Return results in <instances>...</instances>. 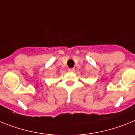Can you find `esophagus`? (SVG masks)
Returning a JSON list of instances; mask_svg holds the SVG:
<instances>
[{
    "label": "esophagus",
    "instance_id": "esophagus-1",
    "mask_svg": "<svg viewBox=\"0 0 135 135\" xmlns=\"http://www.w3.org/2000/svg\"><path fill=\"white\" fill-rule=\"evenodd\" d=\"M75 71L74 69H69V72H73Z\"/></svg>",
    "mask_w": 135,
    "mask_h": 135
}]
</instances>
